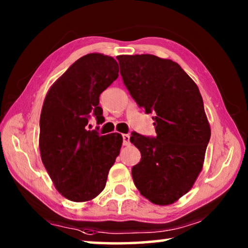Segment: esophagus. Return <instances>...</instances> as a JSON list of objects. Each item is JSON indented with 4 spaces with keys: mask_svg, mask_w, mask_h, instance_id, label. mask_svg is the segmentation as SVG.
<instances>
[{
    "mask_svg": "<svg viewBox=\"0 0 248 248\" xmlns=\"http://www.w3.org/2000/svg\"><path fill=\"white\" fill-rule=\"evenodd\" d=\"M123 141H124V145H130V136L123 135Z\"/></svg>",
    "mask_w": 248,
    "mask_h": 248,
    "instance_id": "1",
    "label": "esophagus"
}]
</instances>
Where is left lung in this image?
Masks as SVG:
<instances>
[{
	"label": "left lung",
	"instance_id": "left-lung-1",
	"mask_svg": "<svg viewBox=\"0 0 248 248\" xmlns=\"http://www.w3.org/2000/svg\"><path fill=\"white\" fill-rule=\"evenodd\" d=\"M124 84L145 113L155 137L131 133L141 160L132 167L137 188L158 205L175 202L193 186L211 138L198 86L181 66L155 55L117 56Z\"/></svg>",
	"mask_w": 248,
	"mask_h": 248
}]
</instances>
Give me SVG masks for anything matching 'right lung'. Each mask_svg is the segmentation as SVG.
I'll use <instances>...</instances> for the list:
<instances>
[{
    "label": "right lung",
    "instance_id": "1",
    "mask_svg": "<svg viewBox=\"0 0 248 248\" xmlns=\"http://www.w3.org/2000/svg\"><path fill=\"white\" fill-rule=\"evenodd\" d=\"M118 62L103 54L76 61L55 81L39 119V151L55 187L73 202L93 200L106 186L119 155V133L100 136L87 130L90 117L103 123L100 93L115 81Z\"/></svg>",
    "mask_w": 248,
    "mask_h": 248
}]
</instances>
